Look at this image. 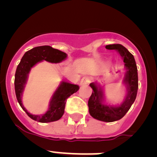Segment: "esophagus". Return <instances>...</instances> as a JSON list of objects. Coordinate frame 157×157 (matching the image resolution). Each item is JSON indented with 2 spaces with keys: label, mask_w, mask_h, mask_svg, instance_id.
<instances>
[{
  "label": "esophagus",
  "mask_w": 157,
  "mask_h": 157,
  "mask_svg": "<svg viewBox=\"0 0 157 157\" xmlns=\"http://www.w3.org/2000/svg\"><path fill=\"white\" fill-rule=\"evenodd\" d=\"M90 82H91V78L88 76H85L82 78L80 84L82 86H85V85H88Z\"/></svg>",
  "instance_id": "1"
}]
</instances>
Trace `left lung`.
Returning <instances> with one entry per match:
<instances>
[{"label":"left lung","mask_w":157,"mask_h":157,"mask_svg":"<svg viewBox=\"0 0 157 157\" xmlns=\"http://www.w3.org/2000/svg\"><path fill=\"white\" fill-rule=\"evenodd\" d=\"M107 49L117 51L125 63V74L124 83L126 85V98L120 106H110L104 104L103 90L100 85L91 83L90 87L93 89L92 94L88 99V105L90 115L97 120L105 122H113L121 119L129 111L131 105L136 99L138 90L137 68L134 57L124 46L121 44H111L105 46Z\"/></svg>","instance_id":"8db88e82"}]
</instances>
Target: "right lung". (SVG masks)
<instances>
[{
	"instance_id": "obj_1",
	"label": "right lung",
	"mask_w": 157,
	"mask_h": 157,
	"mask_svg": "<svg viewBox=\"0 0 157 157\" xmlns=\"http://www.w3.org/2000/svg\"><path fill=\"white\" fill-rule=\"evenodd\" d=\"M66 57L67 54L59 49H53L49 46H37L26 52L21 59L15 73V93L18 103L26 114L33 120L40 123H48L59 120L64 114L67 98L79 89L78 85L67 82H62L52 95L49 103V110L44 114L41 115L30 114L23 105V91L31 68L43 60L52 63H57L66 59Z\"/></svg>"
}]
</instances>
